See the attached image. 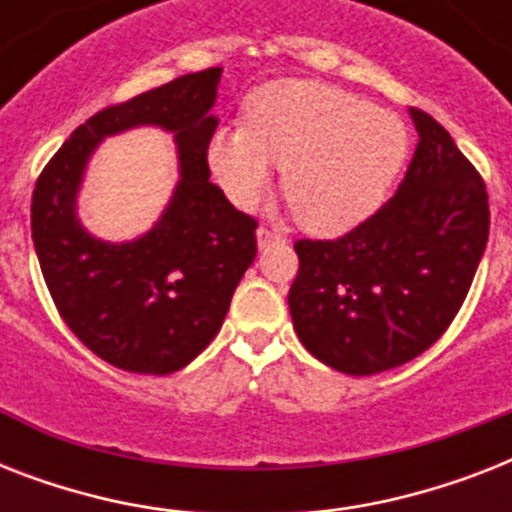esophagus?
I'll use <instances>...</instances> for the list:
<instances>
[{"mask_svg":"<svg viewBox=\"0 0 512 512\" xmlns=\"http://www.w3.org/2000/svg\"><path fill=\"white\" fill-rule=\"evenodd\" d=\"M273 241H284V233L276 231V228H268V225H260V228H257V244H260V247H268Z\"/></svg>","mask_w":512,"mask_h":512,"instance_id":"34e87169","label":"esophagus"}]
</instances>
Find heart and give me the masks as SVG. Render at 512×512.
<instances>
[{
	"label": "heart",
	"instance_id": "b5f03b06",
	"mask_svg": "<svg viewBox=\"0 0 512 512\" xmlns=\"http://www.w3.org/2000/svg\"><path fill=\"white\" fill-rule=\"evenodd\" d=\"M409 154L404 122L316 82L268 84L247 122L212 132L207 164L236 207L255 209L284 170V199L313 233H342L388 196Z\"/></svg>",
	"mask_w": 512,
	"mask_h": 512
}]
</instances>
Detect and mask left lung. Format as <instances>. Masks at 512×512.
Returning a JSON list of instances; mask_svg holds the SVG:
<instances>
[{"label":"left lung","instance_id":"1","mask_svg":"<svg viewBox=\"0 0 512 512\" xmlns=\"http://www.w3.org/2000/svg\"><path fill=\"white\" fill-rule=\"evenodd\" d=\"M393 199L335 241H295L289 313L305 348L342 374L388 372L444 335L489 239L476 167L430 114Z\"/></svg>","mask_w":512,"mask_h":512}]
</instances>
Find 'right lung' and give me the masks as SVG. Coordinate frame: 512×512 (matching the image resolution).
<instances>
[{"instance_id": "obj_1", "label": "right lung", "mask_w": 512, "mask_h": 512, "mask_svg": "<svg viewBox=\"0 0 512 512\" xmlns=\"http://www.w3.org/2000/svg\"><path fill=\"white\" fill-rule=\"evenodd\" d=\"M220 74L177 76L103 108L71 132L36 180L31 239L55 308L95 356L124 372L172 374L191 364L220 332L257 255V220L209 180ZM140 123L176 132L181 180L151 232L108 245L75 220V193L99 140Z\"/></svg>"}]
</instances>
